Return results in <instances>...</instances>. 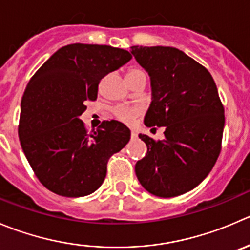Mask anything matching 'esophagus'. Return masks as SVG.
Listing matches in <instances>:
<instances>
[{
  "instance_id": "34e87169",
  "label": "esophagus",
  "mask_w": 250,
  "mask_h": 250,
  "mask_svg": "<svg viewBox=\"0 0 250 250\" xmlns=\"http://www.w3.org/2000/svg\"><path fill=\"white\" fill-rule=\"evenodd\" d=\"M130 138H132V139H137V138H138L137 132H134V130H132V132H130Z\"/></svg>"
}]
</instances>
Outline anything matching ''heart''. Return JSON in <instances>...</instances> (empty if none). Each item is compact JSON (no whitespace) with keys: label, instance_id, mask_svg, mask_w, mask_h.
Listing matches in <instances>:
<instances>
[{"label":"heart","instance_id":"obj_1","mask_svg":"<svg viewBox=\"0 0 250 250\" xmlns=\"http://www.w3.org/2000/svg\"><path fill=\"white\" fill-rule=\"evenodd\" d=\"M140 72H143L140 68H132L128 71L127 74L140 73ZM115 115L118 120L123 121V122H132V121L139 115V110H138V108L129 107H118L115 110Z\"/></svg>","mask_w":250,"mask_h":250}]
</instances>
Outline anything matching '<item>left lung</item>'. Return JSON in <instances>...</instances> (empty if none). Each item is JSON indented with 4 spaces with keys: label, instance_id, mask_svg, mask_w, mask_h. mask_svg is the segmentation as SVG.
<instances>
[{
    "label": "left lung",
    "instance_id": "obj_1",
    "mask_svg": "<svg viewBox=\"0 0 250 250\" xmlns=\"http://www.w3.org/2000/svg\"><path fill=\"white\" fill-rule=\"evenodd\" d=\"M130 52L150 77L145 125L165 127L162 140L139 134L147 152L135 164V174L156 197L184 194L207 178L221 151L225 111L216 84L178 48L132 46Z\"/></svg>",
    "mask_w": 250,
    "mask_h": 250
}]
</instances>
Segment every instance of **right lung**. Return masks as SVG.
Listing matches in <instances>:
<instances>
[{
  "label": "right lung",
  "instance_id": "right-lung-1",
  "mask_svg": "<svg viewBox=\"0 0 250 250\" xmlns=\"http://www.w3.org/2000/svg\"><path fill=\"white\" fill-rule=\"evenodd\" d=\"M132 58L123 48L72 43L56 51L29 81L21 104L19 140L39 181L62 197H85L103 184L107 161L130 139L105 121L88 133L81 116L99 83Z\"/></svg>",
  "mask_w": 250,
  "mask_h": 250
}]
</instances>
